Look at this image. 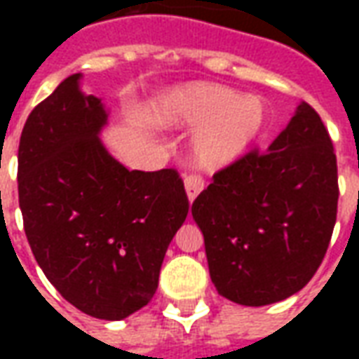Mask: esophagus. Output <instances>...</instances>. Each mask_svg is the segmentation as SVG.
<instances>
[{
    "mask_svg": "<svg viewBox=\"0 0 359 359\" xmlns=\"http://www.w3.org/2000/svg\"><path fill=\"white\" fill-rule=\"evenodd\" d=\"M184 187H187V194L190 202H194L196 196L200 194L205 187V180L200 175H184Z\"/></svg>",
    "mask_w": 359,
    "mask_h": 359,
    "instance_id": "esophagus-1",
    "label": "esophagus"
}]
</instances>
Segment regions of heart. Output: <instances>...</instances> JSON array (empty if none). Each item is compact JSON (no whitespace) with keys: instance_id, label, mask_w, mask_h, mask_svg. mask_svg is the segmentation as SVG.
I'll list each match as a JSON object with an SVG mask.
<instances>
[{"instance_id":"b5f03b06","label":"heart","mask_w":359,"mask_h":359,"mask_svg":"<svg viewBox=\"0 0 359 359\" xmlns=\"http://www.w3.org/2000/svg\"><path fill=\"white\" fill-rule=\"evenodd\" d=\"M161 117L203 125L192 144L194 161L219 169L238 161L264 136L269 111L262 97L244 95L225 86L177 90L161 103Z\"/></svg>"}]
</instances>
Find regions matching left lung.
Segmentation results:
<instances>
[{
	"label": "left lung",
	"mask_w": 359,
	"mask_h": 359,
	"mask_svg": "<svg viewBox=\"0 0 359 359\" xmlns=\"http://www.w3.org/2000/svg\"><path fill=\"white\" fill-rule=\"evenodd\" d=\"M337 205L334 146L302 102L269 149L223 167L192 203L217 292L267 306L302 290L327 254Z\"/></svg>",
	"instance_id": "1"
}]
</instances>
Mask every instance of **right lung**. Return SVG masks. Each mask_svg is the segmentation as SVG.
I'll return each instance as SVG.
<instances>
[{"instance_id": "add662e5", "label": "right lung", "mask_w": 359, "mask_h": 359, "mask_svg": "<svg viewBox=\"0 0 359 359\" xmlns=\"http://www.w3.org/2000/svg\"><path fill=\"white\" fill-rule=\"evenodd\" d=\"M73 74L28 115L19 205L43 275L74 308L118 321L154 298L165 252L188 215L179 171H128L97 138L102 100Z\"/></svg>"}]
</instances>
